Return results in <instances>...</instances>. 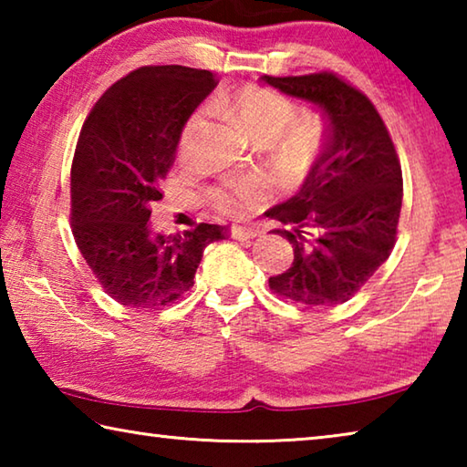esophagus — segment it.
Segmentation results:
<instances>
[{
    "label": "esophagus",
    "mask_w": 467,
    "mask_h": 467,
    "mask_svg": "<svg viewBox=\"0 0 467 467\" xmlns=\"http://www.w3.org/2000/svg\"><path fill=\"white\" fill-rule=\"evenodd\" d=\"M259 234L257 228L251 226H231V236L233 239H255Z\"/></svg>",
    "instance_id": "1"
}]
</instances>
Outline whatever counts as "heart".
<instances>
[{"label": "heart", "mask_w": 467, "mask_h": 467, "mask_svg": "<svg viewBox=\"0 0 467 467\" xmlns=\"http://www.w3.org/2000/svg\"><path fill=\"white\" fill-rule=\"evenodd\" d=\"M231 109L236 119L253 140L272 141L280 156L292 167H306L321 148V131L315 123L296 119L298 107L295 100L280 92L244 86L234 94ZM200 115H193L183 130V141L192 136ZM265 183L259 177H239L210 192V202L218 212L228 216H243L264 202Z\"/></svg>", "instance_id": "1"}]
</instances>
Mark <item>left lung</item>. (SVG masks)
Wrapping results in <instances>:
<instances>
[{"mask_svg": "<svg viewBox=\"0 0 467 467\" xmlns=\"http://www.w3.org/2000/svg\"><path fill=\"white\" fill-rule=\"evenodd\" d=\"M262 80L319 109L327 123L323 152L305 185L265 212L290 226L274 233L295 251L292 265L272 275L270 288L295 305H342L393 251L404 193L400 156L373 102L342 76L323 69Z\"/></svg>", "mask_w": 467, "mask_h": 467, "instance_id": "8db88e82", "label": "left lung"}]
</instances>
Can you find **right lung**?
Returning a JSON list of instances; mask_svg holds the SVG:
<instances>
[{
    "label": "right lung",
    "mask_w": 467,
    "mask_h": 467,
    "mask_svg": "<svg viewBox=\"0 0 467 467\" xmlns=\"http://www.w3.org/2000/svg\"><path fill=\"white\" fill-rule=\"evenodd\" d=\"M218 82L210 69L144 66L94 102L72 161V234L110 298L161 309L183 298L212 241L226 226L200 223L183 234L150 231V203L175 162L189 115Z\"/></svg>",
    "instance_id": "add662e5"
}]
</instances>
